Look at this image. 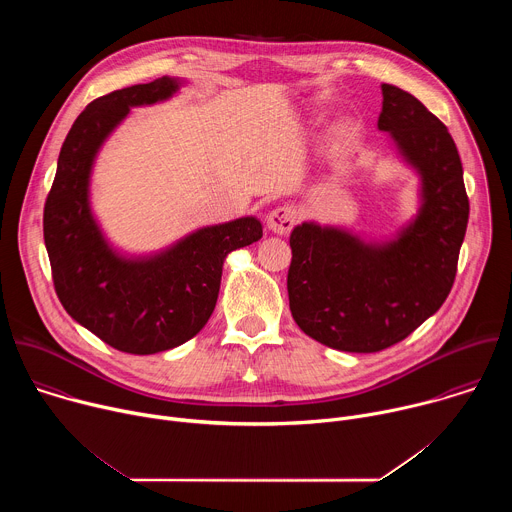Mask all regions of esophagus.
Instances as JSON below:
<instances>
[{
  "label": "esophagus",
  "instance_id": "1",
  "mask_svg": "<svg viewBox=\"0 0 512 512\" xmlns=\"http://www.w3.org/2000/svg\"><path fill=\"white\" fill-rule=\"evenodd\" d=\"M296 223H298V208L291 204L277 206L267 216L269 231H273L277 235H287L291 229L296 227Z\"/></svg>",
  "mask_w": 512,
  "mask_h": 512
}]
</instances>
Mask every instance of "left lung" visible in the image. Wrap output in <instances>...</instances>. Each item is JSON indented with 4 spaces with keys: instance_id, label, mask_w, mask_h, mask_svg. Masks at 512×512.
<instances>
[{
    "instance_id": "8db88e82",
    "label": "left lung",
    "mask_w": 512,
    "mask_h": 512,
    "mask_svg": "<svg viewBox=\"0 0 512 512\" xmlns=\"http://www.w3.org/2000/svg\"><path fill=\"white\" fill-rule=\"evenodd\" d=\"M379 129L389 131L423 180L415 221L383 247L304 223L289 237V310L314 340L344 352H379L442 308L458 271L470 202L448 127L407 91L383 85Z\"/></svg>"
}]
</instances>
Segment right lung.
Returning a JSON list of instances; mask_svg holds the SVG:
<instances>
[{
    "mask_svg": "<svg viewBox=\"0 0 512 512\" xmlns=\"http://www.w3.org/2000/svg\"><path fill=\"white\" fill-rule=\"evenodd\" d=\"M178 83L162 77L103 95L72 123L44 204V243L64 310L105 344L154 354L184 344L208 322L225 257L263 237L253 216L202 229L170 251L125 261L103 241L89 210L95 154L129 107L168 99Z\"/></svg>",
    "mask_w": 512,
    "mask_h": 512,
    "instance_id": "1",
    "label": "right lung"
}]
</instances>
